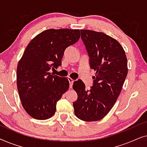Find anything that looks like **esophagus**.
Here are the masks:
<instances>
[{"mask_svg":"<svg viewBox=\"0 0 147 147\" xmlns=\"http://www.w3.org/2000/svg\"><path fill=\"white\" fill-rule=\"evenodd\" d=\"M67 79H68V80H69V82L70 88H72V85H73V83H74V80L72 79V78H70V77H68Z\"/></svg>","mask_w":147,"mask_h":147,"instance_id":"esophagus-1","label":"esophagus"}]
</instances>
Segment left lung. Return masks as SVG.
Wrapping results in <instances>:
<instances>
[{
	"instance_id": "8db88e82",
	"label": "left lung",
	"mask_w": 147,
	"mask_h": 147,
	"mask_svg": "<svg viewBox=\"0 0 147 147\" xmlns=\"http://www.w3.org/2000/svg\"><path fill=\"white\" fill-rule=\"evenodd\" d=\"M81 37L96 74L90 90L81 80L74 82L78 94L74 112L84 121H97L107 115L120 95L128 74L127 58L119 42L102 32L82 29Z\"/></svg>"
}]
</instances>
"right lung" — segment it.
<instances>
[{"label":"right lung","mask_w":147,"mask_h":147,"mask_svg":"<svg viewBox=\"0 0 147 147\" xmlns=\"http://www.w3.org/2000/svg\"><path fill=\"white\" fill-rule=\"evenodd\" d=\"M80 37L79 29H50L28 44L17 65V84L22 106L32 118L46 120L55 114L57 102L69 83L49 70L61 65L65 49Z\"/></svg>","instance_id":"add662e5"}]
</instances>
